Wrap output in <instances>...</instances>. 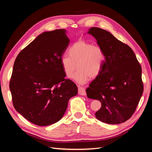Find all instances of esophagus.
I'll return each instance as SVG.
<instances>
[{
	"mask_svg": "<svg viewBox=\"0 0 152 152\" xmlns=\"http://www.w3.org/2000/svg\"><path fill=\"white\" fill-rule=\"evenodd\" d=\"M78 89H79V94L80 95H82V96H86V92L84 87L79 86V87H78Z\"/></svg>",
	"mask_w": 152,
	"mask_h": 152,
	"instance_id": "esophagus-1",
	"label": "esophagus"
}]
</instances>
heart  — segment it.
<instances>
[{
  "label": "heart",
  "mask_w": 152,
  "mask_h": 152,
  "mask_svg": "<svg viewBox=\"0 0 152 152\" xmlns=\"http://www.w3.org/2000/svg\"><path fill=\"white\" fill-rule=\"evenodd\" d=\"M68 54L69 56L63 55L61 58V66L68 78L72 77L77 68L79 69L73 77L79 84H85L89 77L94 79L102 72L105 54L99 45L80 40L71 45Z\"/></svg>",
  "instance_id": "1"
}]
</instances>
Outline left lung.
I'll use <instances>...</instances> for the list:
<instances>
[{
	"instance_id": "1",
	"label": "left lung",
	"mask_w": 152,
	"mask_h": 152,
	"mask_svg": "<svg viewBox=\"0 0 152 152\" xmlns=\"http://www.w3.org/2000/svg\"><path fill=\"white\" fill-rule=\"evenodd\" d=\"M88 33L105 54L102 72L86 89L87 97L102 103L95 116L109 124L126 122L134 113L143 92L141 66L132 49L109 31L92 27Z\"/></svg>"
}]
</instances>
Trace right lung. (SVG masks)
I'll use <instances>...</instances> for the list:
<instances>
[{"instance_id": "1", "label": "right lung", "mask_w": 152, "mask_h": 152, "mask_svg": "<svg viewBox=\"0 0 152 152\" xmlns=\"http://www.w3.org/2000/svg\"><path fill=\"white\" fill-rule=\"evenodd\" d=\"M70 40L64 29L45 31L18 54L10 88L13 106L30 122L46 126L63 117L68 101L78 93L66 75L61 58Z\"/></svg>"}]
</instances>
